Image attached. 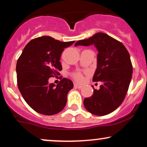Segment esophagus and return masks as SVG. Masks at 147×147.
<instances>
[{
	"mask_svg": "<svg viewBox=\"0 0 147 147\" xmlns=\"http://www.w3.org/2000/svg\"><path fill=\"white\" fill-rule=\"evenodd\" d=\"M74 86H75V88H78V89H81V88L83 87V86H81V85H79V84H74Z\"/></svg>",
	"mask_w": 147,
	"mask_h": 147,
	"instance_id": "1",
	"label": "esophagus"
}]
</instances>
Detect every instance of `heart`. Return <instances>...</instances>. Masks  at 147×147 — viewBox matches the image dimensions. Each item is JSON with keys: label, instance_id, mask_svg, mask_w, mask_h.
Instances as JSON below:
<instances>
[{"label": "heart", "instance_id": "obj_1", "mask_svg": "<svg viewBox=\"0 0 147 147\" xmlns=\"http://www.w3.org/2000/svg\"><path fill=\"white\" fill-rule=\"evenodd\" d=\"M74 78H75V79L76 81H83V76L80 73V72H77V73H75V75H74Z\"/></svg>", "mask_w": 147, "mask_h": 147}]
</instances>
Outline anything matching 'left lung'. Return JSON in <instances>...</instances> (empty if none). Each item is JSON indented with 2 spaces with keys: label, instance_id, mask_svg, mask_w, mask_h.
<instances>
[{
  "label": "left lung",
  "instance_id": "1",
  "mask_svg": "<svg viewBox=\"0 0 147 147\" xmlns=\"http://www.w3.org/2000/svg\"><path fill=\"white\" fill-rule=\"evenodd\" d=\"M94 45L97 55V68L92 81H100L99 90L94 88L93 94L86 98V109L96 116L114 112L124 100L133 72L130 55L125 46L104 33H97L90 38L77 42L75 46Z\"/></svg>",
  "mask_w": 147,
  "mask_h": 147
}]
</instances>
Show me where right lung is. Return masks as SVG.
<instances>
[{
	"instance_id": "obj_1",
	"label": "right lung",
	"mask_w": 147,
	"mask_h": 147,
	"mask_svg": "<svg viewBox=\"0 0 147 147\" xmlns=\"http://www.w3.org/2000/svg\"><path fill=\"white\" fill-rule=\"evenodd\" d=\"M74 42L42 36L31 40L23 49L16 63L18 87L26 103L35 112L51 116L64 108L73 83L63 78L55 86L49 84V79L62 70L59 61L61 53Z\"/></svg>"
}]
</instances>
